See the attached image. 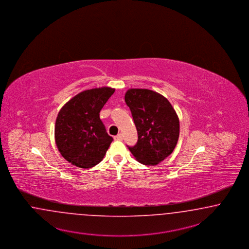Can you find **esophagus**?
<instances>
[{
    "label": "esophagus",
    "mask_w": 249,
    "mask_h": 249,
    "mask_svg": "<svg viewBox=\"0 0 249 249\" xmlns=\"http://www.w3.org/2000/svg\"><path fill=\"white\" fill-rule=\"evenodd\" d=\"M114 139H115V140H116V141H122V139H123V138H122V134H118V135H117V136H115V137H114Z\"/></svg>",
    "instance_id": "esophagus-1"
}]
</instances>
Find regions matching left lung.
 I'll return each instance as SVG.
<instances>
[{
  "label": "left lung",
  "mask_w": 249,
  "mask_h": 249,
  "mask_svg": "<svg viewBox=\"0 0 249 249\" xmlns=\"http://www.w3.org/2000/svg\"><path fill=\"white\" fill-rule=\"evenodd\" d=\"M138 132L128 146L138 162L155 165L172 154L179 137V120L170 102L155 91L129 89L125 94Z\"/></svg>",
  "instance_id": "left-lung-1"
}]
</instances>
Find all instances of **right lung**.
<instances>
[{
	"instance_id": "obj_1",
	"label": "right lung",
	"mask_w": 249,
	"mask_h": 249,
	"mask_svg": "<svg viewBox=\"0 0 249 249\" xmlns=\"http://www.w3.org/2000/svg\"><path fill=\"white\" fill-rule=\"evenodd\" d=\"M114 92L110 87L86 90L61 107L55 123V142L69 163L91 168L103 160L113 138L99 113Z\"/></svg>"
}]
</instances>
